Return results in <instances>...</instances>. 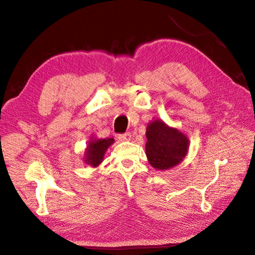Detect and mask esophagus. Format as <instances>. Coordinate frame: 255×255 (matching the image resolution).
I'll return each instance as SVG.
<instances>
[{"label":"esophagus","instance_id":"1","mask_svg":"<svg viewBox=\"0 0 255 255\" xmlns=\"http://www.w3.org/2000/svg\"><path fill=\"white\" fill-rule=\"evenodd\" d=\"M130 137H132V135H130L129 133H126V134H120L118 136L119 140L120 141H128V140H130Z\"/></svg>","mask_w":255,"mask_h":255}]
</instances>
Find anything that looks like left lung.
I'll list each match as a JSON object with an SVG mask.
<instances>
[{
  "instance_id": "left-lung-1",
  "label": "left lung",
  "mask_w": 255,
  "mask_h": 255,
  "mask_svg": "<svg viewBox=\"0 0 255 255\" xmlns=\"http://www.w3.org/2000/svg\"><path fill=\"white\" fill-rule=\"evenodd\" d=\"M145 154L150 165L160 171L179 165L187 155L189 139L179 128L169 127L160 119H153L145 130Z\"/></svg>"
}]
</instances>
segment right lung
<instances>
[{
    "instance_id": "right-lung-1",
    "label": "right lung",
    "mask_w": 255,
    "mask_h": 255,
    "mask_svg": "<svg viewBox=\"0 0 255 255\" xmlns=\"http://www.w3.org/2000/svg\"><path fill=\"white\" fill-rule=\"evenodd\" d=\"M115 142L114 138H106V139H101L92 136L90 140L87 142L86 149L84 152V164L90 166L92 168H97L104 159V154L106 150Z\"/></svg>"
}]
</instances>
